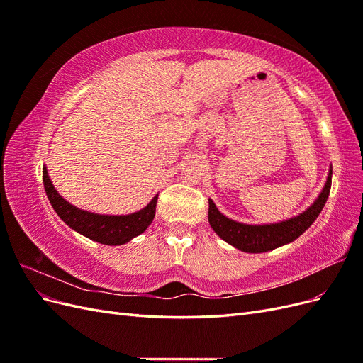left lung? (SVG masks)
Wrapping results in <instances>:
<instances>
[{
    "label": "left lung",
    "mask_w": 363,
    "mask_h": 363,
    "mask_svg": "<svg viewBox=\"0 0 363 363\" xmlns=\"http://www.w3.org/2000/svg\"><path fill=\"white\" fill-rule=\"evenodd\" d=\"M332 171L330 164L323 191L300 215L274 224H245L223 215L218 211L215 203L208 199V224L227 244L245 252H265L291 244L292 240L301 236L321 213L328 194H330Z\"/></svg>",
    "instance_id": "1"
}]
</instances>
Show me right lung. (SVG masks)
<instances>
[{
	"mask_svg": "<svg viewBox=\"0 0 363 363\" xmlns=\"http://www.w3.org/2000/svg\"><path fill=\"white\" fill-rule=\"evenodd\" d=\"M42 174L43 188H45L48 200L62 221L69 225L74 232L89 238L95 242L104 245L127 244L133 238L144 233L155 219L159 194L152 196V200L138 212L128 215H101L83 211L65 200L54 188L47 167H43Z\"/></svg>",
	"mask_w": 363,
	"mask_h": 363,
	"instance_id": "add662e5",
	"label": "right lung"
}]
</instances>
